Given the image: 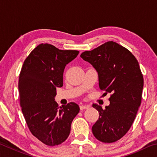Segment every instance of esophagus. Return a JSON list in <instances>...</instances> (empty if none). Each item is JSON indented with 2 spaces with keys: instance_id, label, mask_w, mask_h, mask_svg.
<instances>
[{
  "instance_id": "1",
  "label": "esophagus",
  "mask_w": 157,
  "mask_h": 157,
  "mask_svg": "<svg viewBox=\"0 0 157 157\" xmlns=\"http://www.w3.org/2000/svg\"><path fill=\"white\" fill-rule=\"evenodd\" d=\"M89 107V105H82L79 106V108H80L81 110H84V109H88Z\"/></svg>"
}]
</instances>
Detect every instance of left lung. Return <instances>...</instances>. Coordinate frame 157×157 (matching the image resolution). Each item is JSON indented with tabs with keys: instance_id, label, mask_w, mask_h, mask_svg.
<instances>
[{
	"instance_id": "obj_1",
	"label": "left lung",
	"mask_w": 157,
	"mask_h": 157,
	"mask_svg": "<svg viewBox=\"0 0 157 157\" xmlns=\"http://www.w3.org/2000/svg\"><path fill=\"white\" fill-rule=\"evenodd\" d=\"M80 57L96 70L100 89L111 94L105 109L93 105L100 114L93 134L101 142H116L129 131L141 102L143 78L139 62L131 52L113 41L82 52Z\"/></svg>"
}]
</instances>
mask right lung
Instances as JSON below:
<instances>
[{
	"mask_svg": "<svg viewBox=\"0 0 157 157\" xmlns=\"http://www.w3.org/2000/svg\"><path fill=\"white\" fill-rule=\"evenodd\" d=\"M78 50H62L48 44L36 46L26 58L18 79L20 105L32 134L44 144L59 145L71 132L79 107L75 102L58 107L57 87L63 86L66 64Z\"/></svg>",
	"mask_w": 157,
	"mask_h": 157,
	"instance_id": "right-lung-1",
	"label": "right lung"
}]
</instances>
